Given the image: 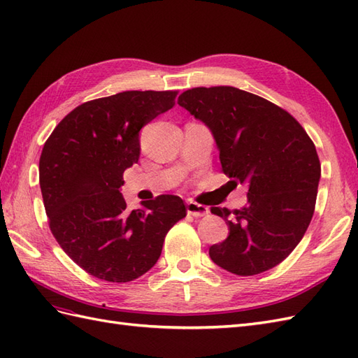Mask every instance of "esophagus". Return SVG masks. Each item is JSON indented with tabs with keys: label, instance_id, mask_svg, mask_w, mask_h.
<instances>
[{
	"label": "esophagus",
	"instance_id": "esophagus-1",
	"mask_svg": "<svg viewBox=\"0 0 358 358\" xmlns=\"http://www.w3.org/2000/svg\"><path fill=\"white\" fill-rule=\"evenodd\" d=\"M186 207H187V213L195 216V217H201V216H206L210 213L208 207H206L203 204H198V203H195V201H189Z\"/></svg>",
	"mask_w": 358,
	"mask_h": 358
}]
</instances>
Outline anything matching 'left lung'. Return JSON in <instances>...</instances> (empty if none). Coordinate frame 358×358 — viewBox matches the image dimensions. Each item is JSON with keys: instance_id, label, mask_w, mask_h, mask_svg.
<instances>
[{"instance_id": "1", "label": "left lung", "mask_w": 358, "mask_h": 358, "mask_svg": "<svg viewBox=\"0 0 358 358\" xmlns=\"http://www.w3.org/2000/svg\"><path fill=\"white\" fill-rule=\"evenodd\" d=\"M178 104L212 130L225 176L248 185L245 207L210 208L230 230L222 243L210 246V259L242 277L275 268L295 250L315 213V143L286 110L237 87H194Z\"/></svg>"}]
</instances>
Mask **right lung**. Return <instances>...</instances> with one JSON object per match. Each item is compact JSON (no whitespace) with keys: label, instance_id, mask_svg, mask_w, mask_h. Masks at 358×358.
<instances>
[{"label":"right lung","instance_id":"add662e5","mask_svg":"<svg viewBox=\"0 0 358 358\" xmlns=\"http://www.w3.org/2000/svg\"><path fill=\"white\" fill-rule=\"evenodd\" d=\"M177 90H127L87 101L43 145L39 182L52 236L81 269L128 282L157 263L164 237L186 206L176 195L128 212L119 187L141 155L139 131L176 106Z\"/></svg>","mask_w":358,"mask_h":358}]
</instances>
